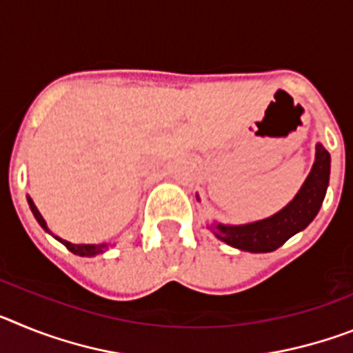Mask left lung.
<instances>
[{
    "mask_svg": "<svg viewBox=\"0 0 353 353\" xmlns=\"http://www.w3.org/2000/svg\"><path fill=\"white\" fill-rule=\"evenodd\" d=\"M330 176V155L322 143H316L313 168L305 176L299 192L286 207L270 217L248 224H210L215 236L232 248L249 252H272L281 248L290 236L302 232L316 217L325 198ZM199 201V196L196 194Z\"/></svg>",
    "mask_w": 353,
    "mask_h": 353,
    "instance_id": "obj_1",
    "label": "left lung"
}]
</instances>
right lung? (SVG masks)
<instances>
[{"mask_svg": "<svg viewBox=\"0 0 353 353\" xmlns=\"http://www.w3.org/2000/svg\"><path fill=\"white\" fill-rule=\"evenodd\" d=\"M28 205H30L31 212H33V215H35L37 223H39L40 226L46 230V232L51 233L52 235V232L48 228V223H46V219H43L42 214H40L39 208H37V205L33 203V199H31L30 196H28ZM52 236H54L58 242H61V244H63L68 251L74 252V254H77V256H97V254H101V252L108 251V245H109V244H72V242L60 239V236H56V235H52Z\"/></svg>", "mask_w": 353, "mask_h": 353, "instance_id": "right-lung-1", "label": "right lung"}]
</instances>
